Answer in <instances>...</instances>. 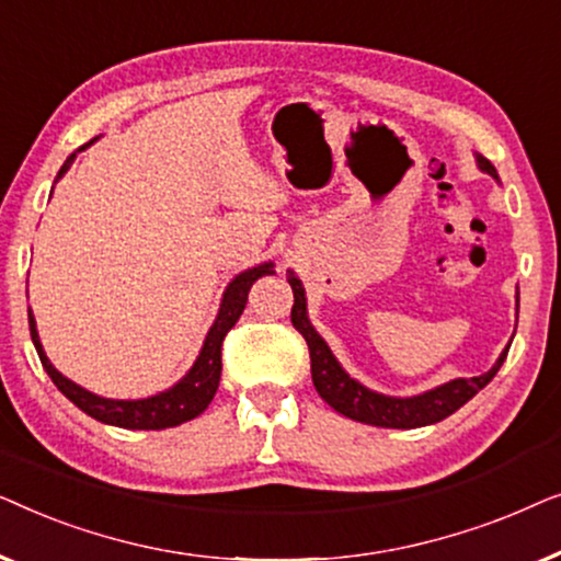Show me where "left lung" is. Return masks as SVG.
<instances>
[{"mask_svg":"<svg viewBox=\"0 0 561 561\" xmlns=\"http://www.w3.org/2000/svg\"><path fill=\"white\" fill-rule=\"evenodd\" d=\"M478 168L493 175L497 181V171L490 163L488 158L478 156ZM288 283L294 288V309H290V321L298 332L304 334L306 344H309L311 355V380L313 388L319 390V396L332 405L334 411H340L342 416L363 421V424L370 426H382V428H419L436 424V421L447 419L457 409L470 401L474 393H480L482 388L488 386L490 380L495 378V373L501 370L505 355H508V347L501 352L497 363L490 367L488 373L478 375V378H457L444 382V386H436L426 393L409 396V398H396V396H382L375 393V390L365 388L363 382L350 378L344 373V367L336 363V357L329 350V344L321 340L317 329L311 327L309 317H306V290L304 283L296 278L294 271H288ZM518 306V296H516Z\"/></svg>","mask_w":561,"mask_h":561,"instance_id":"obj_1","label":"left lung"}]
</instances>
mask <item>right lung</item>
Instances as JSON below:
<instances>
[{
    "mask_svg": "<svg viewBox=\"0 0 561 561\" xmlns=\"http://www.w3.org/2000/svg\"><path fill=\"white\" fill-rule=\"evenodd\" d=\"M91 142H87L79 150H87ZM76 152L68 156L64 168L58 171V179H64V173L71 168ZM273 273H275L273 263H263L257 267H250V271H244L240 275H234V280L229 283L225 296H221L219 313L217 319H214L209 334H206L204 347L198 352L194 367H191V370L183 375L173 388H168L158 396L140 398V401H114V398H102L91 393L87 388L76 386L73 380L66 378V375H60L56 367H53L50 359L45 357L41 336H37L35 317L33 311L27 309L30 336H33L37 357H41V363L45 367V373L50 375V380L56 382V388L68 398V401L79 405L83 413H89L91 419L102 421V424H110V426H119V428H148V432L150 428H171V426L183 424V421L196 419L198 413H204L206 405L211 403L221 378V342H225L229 329L237 324V319L242 317L252 283L263 278V275H273Z\"/></svg>",
    "mask_w": 561,
    "mask_h": 561,
    "instance_id": "right-lung-1",
    "label": "right lung"
}]
</instances>
